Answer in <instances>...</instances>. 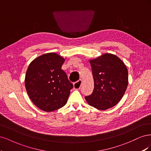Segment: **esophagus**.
<instances>
[{
    "instance_id": "obj_1",
    "label": "esophagus",
    "mask_w": 151,
    "mask_h": 151,
    "mask_svg": "<svg viewBox=\"0 0 151 151\" xmlns=\"http://www.w3.org/2000/svg\"><path fill=\"white\" fill-rule=\"evenodd\" d=\"M81 84H82V80H79L78 81L75 82V83L73 84V87L75 89H80V87L81 86Z\"/></svg>"
}]
</instances>
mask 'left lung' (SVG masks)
<instances>
[{"mask_svg": "<svg viewBox=\"0 0 151 151\" xmlns=\"http://www.w3.org/2000/svg\"><path fill=\"white\" fill-rule=\"evenodd\" d=\"M94 80L92 93L86 96L88 104L105 110L113 107L122 98L128 86V70L116 56L106 53L90 60Z\"/></svg>", "mask_w": 151, "mask_h": 151, "instance_id": "8db88e82", "label": "left lung"}]
</instances>
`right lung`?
<instances>
[{
  "label": "right lung",
  "instance_id": "obj_1",
  "mask_svg": "<svg viewBox=\"0 0 151 151\" xmlns=\"http://www.w3.org/2000/svg\"><path fill=\"white\" fill-rule=\"evenodd\" d=\"M65 59L55 52L44 54L29 65L25 86L30 99L36 106L52 111L65 106L73 85L61 70Z\"/></svg>",
  "mask_w": 151,
  "mask_h": 151
}]
</instances>
